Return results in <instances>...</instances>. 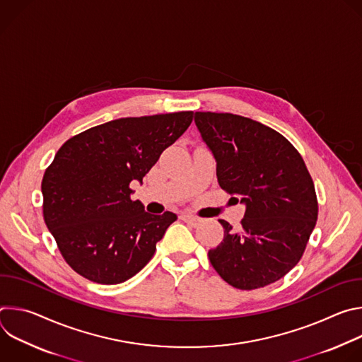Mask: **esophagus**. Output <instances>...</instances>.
Masks as SVG:
<instances>
[{
    "label": "esophagus",
    "instance_id": "esophagus-1",
    "mask_svg": "<svg viewBox=\"0 0 362 362\" xmlns=\"http://www.w3.org/2000/svg\"><path fill=\"white\" fill-rule=\"evenodd\" d=\"M180 219H182L183 222H186L187 225L193 226V228L199 226V225H200V222H202L199 218H194V216H192V215H182V216H180Z\"/></svg>",
    "mask_w": 362,
    "mask_h": 362
}]
</instances>
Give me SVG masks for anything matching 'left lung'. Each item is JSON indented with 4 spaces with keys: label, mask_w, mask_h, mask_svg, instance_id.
Listing matches in <instances>:
<instances>
[{
    "label": "left lung",
    "mask_w": 362,
    "mask_h": 362,
    "mask_svg": "<svg viewBox=\"0 0 362 362\" xmlns=\"http://www.w3.org/2000/svg\"><path fill=\"white\" fill-rule=\"evenodd\" d=\"M216 159L219 186L246 204L240 229L219 219L223 240L208 256L233 288L284 278L299 261L318 219L315 186L299 151L276 130L232 113L196 112Z\"/></svg>",
    "instance_id": "8db88e82"
}]
</instances>
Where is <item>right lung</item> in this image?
Instances as JSON below:
<instances>
[{
  "mask_svg": "<svg viewBox=\"0 0 362 362\" xmlns=\"http://www.w3.org/2000/svg\"><path fill=\"white\" fill-rule=\"evenodd\" d=\"M192 120L193 112L117 119L59 148L41 182L42 216L73 271L116 285L147 265L177 216L144 212L130 183L143 180Z\"/></svg>",
  "mask_w": 362,
  "mask_h": 362,
  "instance_id": "1",
  "label": "right lung"
}]
</instances>
